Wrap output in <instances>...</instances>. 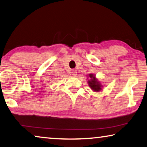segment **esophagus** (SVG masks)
I'll use <instances>...</instances> for the list:
<instances>
[{"label": "esophagus", "mask_w": 147, "mask_h": 147, "mask_svg": "<svg viewBox=\"0 0 147 147\" xmlns=\"http://www.w3.org/2000/svg\"><path fill=\"white\" fill-rule=\"evenodd\" d=\"M71 73L74 76H76V75H77V71H76V70H72Z\"/></svg>", "instance_id": "34e87169"}]
</instances>
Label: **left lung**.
<instances>
[{
  "label": "left lung",
  "mask_w": 147,
  "mask_h": 147,
  "mask_svg": "<svg viewBox=\"0 0 147 147\" xmlns=\"http://www.w3.org/2000/svg\"><path fill=\"white\" fill-rule=\"evenodd\" d=\"M88 76H89L90 79L88 80V83L91 89L94 90V92H97L101 91L103 86H102L101 84L100 83L99 81L95 78V76L93 74H90Z\"/></svg>",
  "instance_id": "8db88e82"
}]
</instances>
